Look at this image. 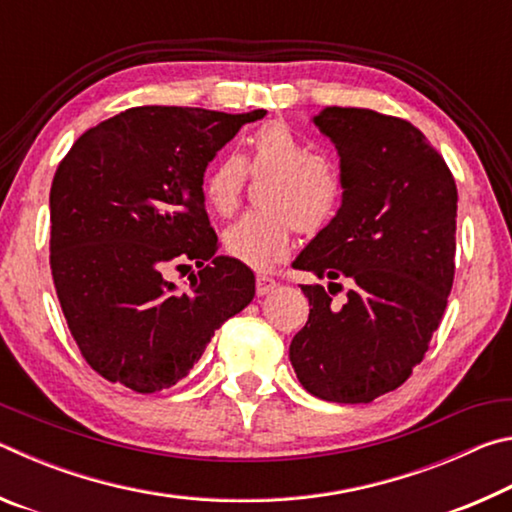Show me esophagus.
Here are the masks:
<instances>
[{"label":"esophagus","instance_id":"1","mask_svg":"<svg viewBox=\"0 0 512 512\" xmlns=\"http://www.w3.org/2000/svg\"><path fill=\"white\" fill-rule=\"evenodd\" d=\"M277 282L275 277H268V275H257V296H268V293H273L277 289Z\"/></svg>","mask_w":512,"mask_h":512}]
</instances>
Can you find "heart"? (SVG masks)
Returning <instances> with one entry per match:
<instances>
[{"mask_svg":"<svg viewBox=\"0 0 512 512\" xmlns=\"http://www.w3.org/2000/svg\"><path fill=\"white\" fill-rule=\"evenodd\" d=\"M248 176H268L259 192L264 207L241 214L223 232V248L237 262L271 268L287 257L293 235L318 232L345 198L343 169L302 140L284 121H266L246 137V153L221 155L203 180L207 205L235 212Z\"/></svg>","mask_w":512,"mask_h":512,"instance_id":"1","label":"heart"}]
</instances>
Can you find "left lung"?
<instances>
[{"instance_id": "8db88e82", "label": "left lung", "mask_w": 512, "mask_h": 512, "mask_svg": "<svg viewBox=\"0 0 512 512\" xmlns=\"http://www.w3.org/2000/svg\"><path fill=\"white\" fill-rule=\"evenodd\" d=\"M341 153L345 198L293 268L309 320L289 357L300 384L327 402L366 404L395 391L424 359L454 284L452 171L406 119L368 108H325L314 119ZM349 282L343 306L332 288Z\"/></svg>"}]
</instances>
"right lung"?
Returning a JSON list of instances; mask_svg holds the SVG:
<instances>
[{
  "label": "right lung",
  "instance_id": "right-lung-1",
  "mask_svg": "<svg viewBox=\"0 0 512 512\" xmlns=\"http://www.w3.org/2000/svg\"><path fill=\"white\" fill-rule=\"evenodd\" d=\"M266 110L140 106L85 131L51 183L49 266L81 357L112 384L162 391L187 377L225 320L248 307L255 275L219 257L203 173ZM178 292L171 270H188Z\"/></svg>",
  "mask_w": 512,
  "mask_h": 512
}]
</instances>
